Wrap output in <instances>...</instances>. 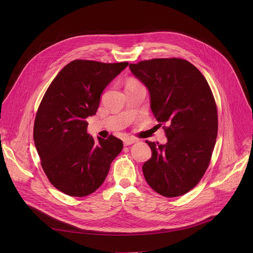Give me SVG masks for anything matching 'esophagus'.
Listing matches in <instances>:
<instances>
[{"label":"esophagus","mask_w":253,"mask_h":253,"mask_svg":"<svg viewBox=\"0 0 253 253\" xmlns=\"http://www.w3.org/2000/svg\"><path fill=\"white\" fill-rule=\"evenodd\" d=\"M138 140L135 139V138H126V139H124V145L125 146H129V145H131V144H133V143H135Z\"/></svg>","instance_id":"1"}]
</instances>
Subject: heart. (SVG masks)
<instances>
[{
  "label": "heart",
  "mask_w": 253,
  "mask_h": 253,
  "mask_svg": "<svg viewBox=\"0 0 253 253\" xmlns=\"http://www.w3.org/2000/svg\"><path fill=\"white\" fill-rule=\"evenodd\" d=\"M137 84H139V83L135 80H129L128 83H127V85H137Z\"/></svg>",
  "instance_id": "heart-1"
}]
</instances>
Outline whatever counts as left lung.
I'll list each match as a JSON object with an SVG mask.
<instances>
[{"label": "left lung", "mask_w": 253, "mask_h": 253, "mask_svg": "<svg viewBox=\"0 0 253 253\" xmlns=\"http://www.w3.org/2000/svg\"><path fill=\"white\" fill-rule=\"evenodd\" d=\"M129 68L147 87L154 117L166 125V144L146 141L152 157L142 166L144 177L160 195H183L203 177L217 137L211 89L201 72L183 59H152Z\"/></svg>", "instance_id": "1"}]
</instances>
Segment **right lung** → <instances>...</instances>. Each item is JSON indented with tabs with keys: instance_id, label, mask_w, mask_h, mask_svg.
Returning <instances> with one entry per match:
<instances>
[{
	"instance_id": "right-lung-1",
	"label": "right lung",
	"mask_w": 253,
	"mask_h": 253,
	"mask_svg": "<svg viewBox=\"0 0 253 253\" xmlns=\"http://www.w3.org/2000/svg\"><path fill=\"white\" fill-rule=\"evenodd\" d=\"M128 62L74 60L52 81L38 108L34 142L49 181L63 193L84 197L104 182L123 148L120 139L87 133L86 118L96 114L104 89Z\"/></svg>"
}]
</instances>
